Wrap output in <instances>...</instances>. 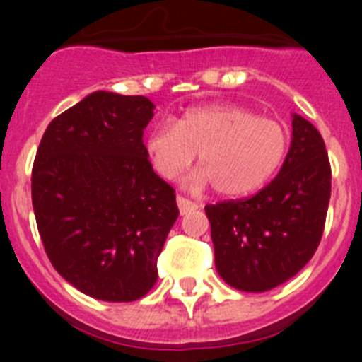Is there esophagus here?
Masks as SVG:
<instances>
[{"instance_id":"1","label":"esophagus","mask_w":362,"mask_h":362,"mask_svg":"<svg viewBox=\"0 0 362 362\" xmlns=\"http://www.w3.org/2000/svg\"><path fill=\"white\" fill-rule=\"evenodd\" d=\"M177 204H178V210H180L182 215L189 214V211L196 210V203H192L191 199L185 198V196H177Z\"/></svg>"}]
</instances>
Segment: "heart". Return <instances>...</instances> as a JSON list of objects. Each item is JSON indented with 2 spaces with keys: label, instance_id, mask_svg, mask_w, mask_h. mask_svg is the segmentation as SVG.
Returning a JSON list of instances; mask_svg holds the SVG:
<instances>
[{
  "label": "heart",
  "instance_id": "1",
  "mask_svg": "<svg viewBox=\"0 0 362 362\" xmlns=\"http://www.w3.org/2000/svg\"><path fill=\"white\" fill-rule=\"evenodd\" d=\"M147 154L166 180L184 173L196 154L202 170L194 187L211 184L222 196L255 191L280 168L289 147L282 122L235 105L191 108L178 119L163 120L148 133Z\"/></svg>",
  "mask_w": 362,
  "mask_h": 362
}]
</instances>
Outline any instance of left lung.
<instances>
[{
  "mask_svg": "<svg viewBox=\"0 0 362 362\" xmlns=\"http://www.w3.org/2000/svg\"><path fill=\"white\" fill-rule=\"evenodd\" d=\"M331 164L319 131L293 117V144L280 173L250 198L206 204L215 268L231 287L264 293L293 279L322 238Z\"/></svg>",
  "mask_w": 362,
  "mask_h": 362,
  "instance_id": "left-lung-1",
  "label": "left lung"
}]
</instances>
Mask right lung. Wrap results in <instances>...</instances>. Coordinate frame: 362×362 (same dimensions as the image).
Masks as SVG:
<instances>
[{"label":"right lung","instance_id":"right-lung-1","mask_svg":"<svg viewBox=\"0 0 362 362\" xmlns=\"http://www.w3.org/2000/svg\"><path fill=\"white\" fill-rule=\"evenodd\" d=\"M145 96L98 90L57 115L31 171L43 249L56 272L101 301H136L158 282V257L178 217L175 189L148 160Z\"/></svg>","mask_w":362,"mask_h":362}]
</instances>
